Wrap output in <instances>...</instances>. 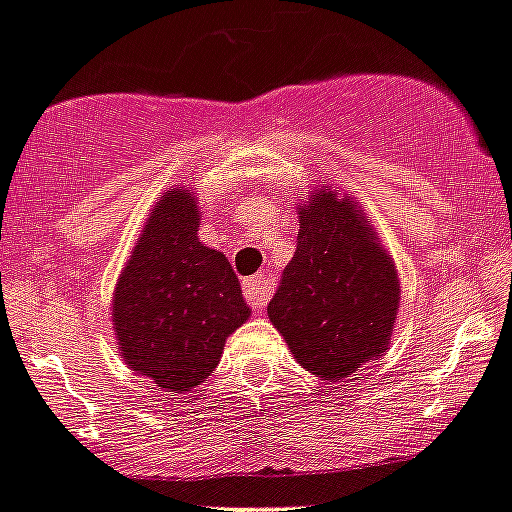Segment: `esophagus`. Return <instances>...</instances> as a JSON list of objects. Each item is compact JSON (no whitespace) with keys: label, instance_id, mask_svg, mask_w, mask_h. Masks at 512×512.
I'll return each mask as SVG.
<instances>
[{"label":"esophagus","instance_id":"34e87169","mask_svg":"<svg viewBox=\"0 0 512 512\" xmlns=\"http://www.w3.org/2000/svg\"><path fill=\"white\" fill-rule=\"evenodd\" d=\"M244 296L254 311H263L271 298V283L266 276H251L244 281Z\"/></svg>","mask_w":512,"mask_h":512}]
</instances>
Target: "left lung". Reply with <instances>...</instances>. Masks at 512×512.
I'll return each instance as SVG.
<instances>
[{
  "mask_svg": "<svg viewBox=\"0 0 512 512\" xmlns=\"http://www.w3.org/2000/svg\"><path fill=\"white\" fill-rule=\"evenodd\" d=\"M298 201L296 254L268 303V318L306 371L336 383L388 351L401 281L351 194L323 181Z\"/></svg>",
  "mask_w": 512,
  "mask_h": 512,
  "instance_id": "1",
  "label": "left lung"
}]
</instances>
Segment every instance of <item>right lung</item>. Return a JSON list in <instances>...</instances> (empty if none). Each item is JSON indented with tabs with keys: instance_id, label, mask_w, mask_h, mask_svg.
I'll return each mask as SVG.
<instances>
[{
	"instance_id": "right-lung-1",
	"label": "right lung",
	"mask_w": 512,
	"mask_h": 512,
	"mask_svg": "<svg viewBox=\"0 0 512 512\" xmlns=\"http://www.w3.org/2000/svg\"><path fill=\"white\" fill-rule=\"evenodd\" d=\"M199 224L191 186L161 194L111 298L124 363L174 393L201 386L219 366L226 338L251 316L229 258L201 244Z\"/></svg>"
}]
</instances>
